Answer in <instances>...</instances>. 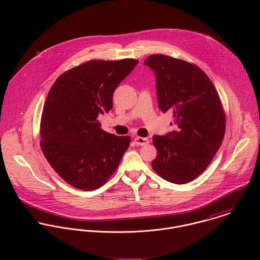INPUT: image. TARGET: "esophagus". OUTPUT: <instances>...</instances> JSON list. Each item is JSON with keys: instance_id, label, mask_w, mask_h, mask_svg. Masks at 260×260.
<instances>
[{"instance_id": "1", "label": "esophagus", "mask_w": 260, "mask_h": 260, "mask_svg": "<svg viewBox=\"0 0 260 260\" xmlns=\"http://www.w3.org/2000/svg\"><path fill=\"white\" fill-rule=\"evenodd\" d=\"M134 141H135V143H136L137 145H140V146L146 145V144H148L149 143L148 139H147V138H143V137H135Z\"/></svg>"}]
</instances>
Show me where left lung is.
I'll use <instances>...</instances> for the list:
<instances>
[{
    "label": "left lung",
    "mask_w": 260,
    "mask_h": 260,
    "mask_svg": "<svg viewBox=\"0 0 260 260\" xmlns=\"http://www.w3.org/2000/svg\"><path fill=\"white\" fill-rule=\"evenodd\" d=\"M144 65L156 76L159 108L173 115L177 130L154 135L157 156L152 168L163 179L184 184L210 164L225 133L219 95L200 68L180 59L151 55Z\"/></svg>",
    "instance_id": "obj_1"
}]
</instances>
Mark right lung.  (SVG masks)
<instances>
[{"label":"right lung","mask_w":260,"mask_h":260,"mask_svg":"<svg viewBox=\"0 0 260 260\" xmlns=\"http://www.w3.org/2000/svg\"><path fill=\"white\" fill-rule=\"evenodd\" d=\"M138 60H92L61 75L46 99L41 148L53 169L81 190L104 185L129 147V136L102 130L100 114L113 107V93Z\"/></svg>","instance_id":"obj_1"}]
</instances>
